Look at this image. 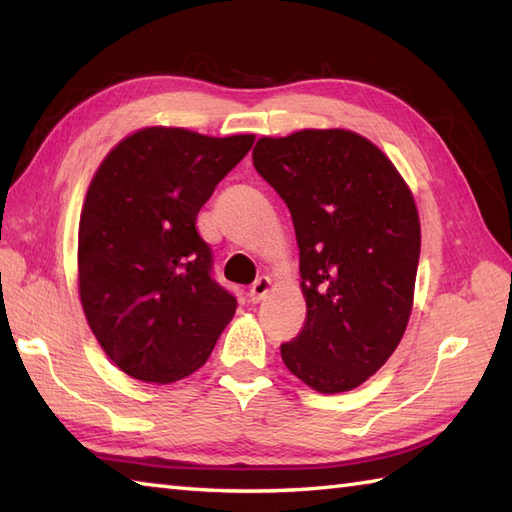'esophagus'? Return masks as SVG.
Instances as JSON below:
<instances>
[{
  "label": "esophagus",
  "instance_id": "1",
  "mask_svg": "<svg viewBox=\"0 0 512 512\" xmlns=\"http://www.w3.org/2000/svg\"><path fill=\"white\" fill-rule=\"evenodd\" d=\"M273 288V281H270V277H259L253 286H250L248 290V299L253 303H259L264 301V297L268 295V290Z\"/></svg>",
  "mask_w": 512,
  "mask_h": 512
}]
</instances>
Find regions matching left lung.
Segmentation results:
<instances>
[{
	"mask_svg": "<svg viewBox=\"0 0 512 512\" xmlns=\"http://www.w3.org/2000/svg\"><path fill=\"white\" fill-rule=\"evenodd\" d=\"M253 165L290 209L308 306L281 358L321 394L350 391L407 330L420 259L413 195L383 151L350 129L264 136Z\"/></svg>",
	"mask_w": 512,
	"mask_h": 512,
	"instance_id": "left-lung-1",
	"label": "left lung"
}]
</instances>
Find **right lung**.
Returning a JSON list of instances; mask_svg holds the SVG:
<instances>
[{
	"mask_svg": "<svg viewBox=\"0 0 512 512\" xmlns=\"http://www.w3.org/2000/svg\"><path fill=\"white\" fill-rule=\"evenodd\" d=\"M253 143L145 127L96 169L79 222V295L103 352L132 378L193 374L233 319L237 299L211 277L195 220Z\"/></svg>",
	"mask_w": 512,
	"mask_h": 512,
	"instance_id": "add662e5",
	"label": "right lung"
}]
</instances>
